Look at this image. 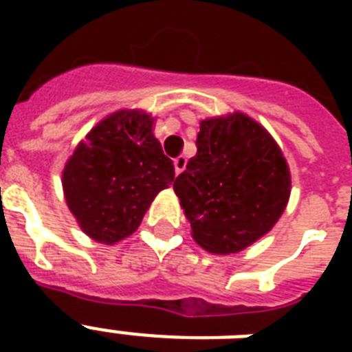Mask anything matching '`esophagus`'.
<instances>
[{
    "instance_id": "34e87169",
    "label": "esophagus",
    "mask_w": 352,
    "mask_h": 352,
    "mask_svg": "<svg viewBox=\"0 0 352 352\" xmlns=\"http://www.w3.org/2000/svg\"><path fill=\"white\" fill-rule=\"evenodd\" d=\"M186 164H188V160H186V157H177L175 160H173V166H175V173L177 175H179V173H181V171H184L186 170Z\"/></svg>"
}]
</instances>
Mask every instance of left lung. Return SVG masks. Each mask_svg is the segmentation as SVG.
I'll use <instances>...</instances> for the list:
<instances>
[{
	"label": "left lung",
	"instance_id": "obj_1",
	"mask_svg": "<svg viewBox=\"0 0 352 352\" xmlns=\"http://www.w3.org/2000/svg\"><path fill=\"white\" fill-rule=\"evenodd\" d=\"M197 155L173 182L197 245L235 254L270 232L290 195V171L261 124L243 113L201 122Z\"/></svg>",
	"mask_w": 352,
	"mask_h": 352
}]
</instances>
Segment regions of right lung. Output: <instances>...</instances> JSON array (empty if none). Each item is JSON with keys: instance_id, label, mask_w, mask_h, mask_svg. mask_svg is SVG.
Wrapping results in <instances>:
<instances>
[{"instance_id": "right-lung-1", "label": "right lung", "mask_w": 352, "mask_h": 352, "mask_svg": "<svg viewBox=\"0 0 352 352\" xmlns=\"http://www.w3.org/2000/svg\"><path fill=\"white\" fill-rule=\"evenodd\" d=\"M175 179V168L144 111L113 113L96 124L63 168L65 203L80 228L113 245L137 230L149 204Z\"/></svg>"}]
</instances>
